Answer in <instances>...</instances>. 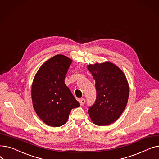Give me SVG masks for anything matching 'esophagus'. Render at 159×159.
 <instances>
[{"mask_svg":"<svg viewBox=\"0 0 159 159\" xmlns=\"http://www.w3.org/2000/svg\"><path fill=\"white\" fill-rule=\"evenodd\" d=\"M79 102H80V105H81V106L84 105V103H85V102H86V101H85V99H84V98H80V99L79 100Z\"/></svg>","mask_w":159,"mask_h":159,"instance_id":"1","label":"esophagus"}]
</instances>
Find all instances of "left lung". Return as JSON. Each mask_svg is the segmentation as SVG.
<instances>
[{"instance_id": "obj_1", "label": "left lung", "mask_w": 159, "mask_h": 159, "mask_svg": "<svg viewBox=\"0 0 159 159\" xmlns=\"http://www.w3.org/2000/svg\"><path fill=\"white\" fill-rule=\"evenodd\" d=\"M88 70L95 80L97 97L89 106L88 113L98 126L110 124L117 120L126 107L129 86L124 73L111 62L88 65Z\"/></svg>"}]
</instances>
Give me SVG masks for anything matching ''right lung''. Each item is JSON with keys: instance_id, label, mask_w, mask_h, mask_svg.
Listing matches in <instances>:
<instances>
[{"instance_id": "1", "label": "right lung", "mask_w": 159, "mask_h": 159, "mask_svg": "<svg viewBox=\"0 0 159 159\" xmlns=\"http://www.w3.org/2000/svg\"><path fill=\"white\" fill-rule=\"evenodd\" d=\"M71 62L67 57L55 55L42 65L33 79V107L39 118L50 126H62L73 108L80 106L64 83Z\"/></svg>"}]
</instances>
